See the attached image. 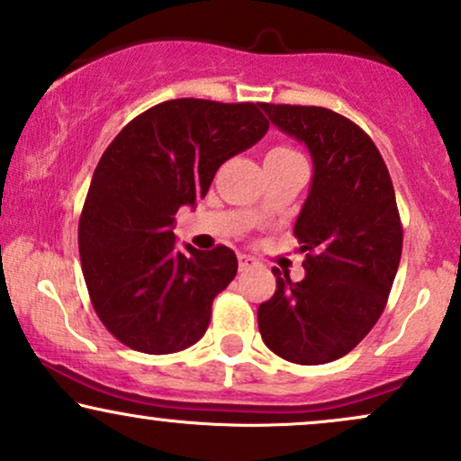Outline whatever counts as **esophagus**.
<instances>
[{"mask_svg":"<svg viewBox=\"0 0 461 461\" xmlns=\"http://www.w3.org/2000/svg\"><path fill=\"white\" fill-rule=\"evenodd\" d=\"M238 266H240V270H251L258 266V262H255L251 255H240V258H238Z\"/></svg>","mask_w":461,"mask_h":461,"instance_id":"esophagus-1","label":"esophagus"}]
</instances>
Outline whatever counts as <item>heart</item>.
Masks as SVG:
<instances>
[{"mask_svg": "<svg viewBox=\"0 0 461 461\" xmlns=\"http://www.w3.org/2000/svg\"><path fill=\"white\" fill-rule=\"evenodd\" d=\"M285 154H296V152H294V149H290V148L279 146V148H273V149H270V152L266 154V157H285Z\"/></svg>", "mask_w": 461, "mask_h": 461, "instance_id": "obj_1", "label": "heart"}]
</instances>
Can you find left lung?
I'll return each mask as SVG.
<instances>
[{
    "instance_id": "obj_1",
    "label": "left lung",
    "mask_w": 461,
    "mask_h": 461,
    "mask_svg": "<svg viewBox=\"0 0 461 461\" xmlns=\"http://www.w3.org/2000/svg\"><path fill=\"white\" fill-rule=\"evenodd\" d=\"M268 120L307 148L312 186L294 234L304 279L273 270L276 290L259 304L266 346L296 365L346 357L384 312L402 258L395 191L374 141L335 111L262 104Z\"/></svg>"
}]
</instances>
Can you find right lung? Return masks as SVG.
Returning a JSON list of instances; mask_svg holds the SVG:
<instances>
[{"label":"right lung","mask_w":461,"mask_h":461,"mask_svg":"<svg viewBox=\"0 0 461 461\" xmlns=\"http://www.w3.org/2000/svg\"><path fill=\"white\" fill-rule=\"evenodd\" d=\"M262 104L199 98L137 115L104 149L79 221V253L98 318L137 352L193 346L219 292L236 276V253L176 245L174 216L206 197L216 169L268 131Z\"/></svg>","instance_id":"obj_1"}]
</instances>
